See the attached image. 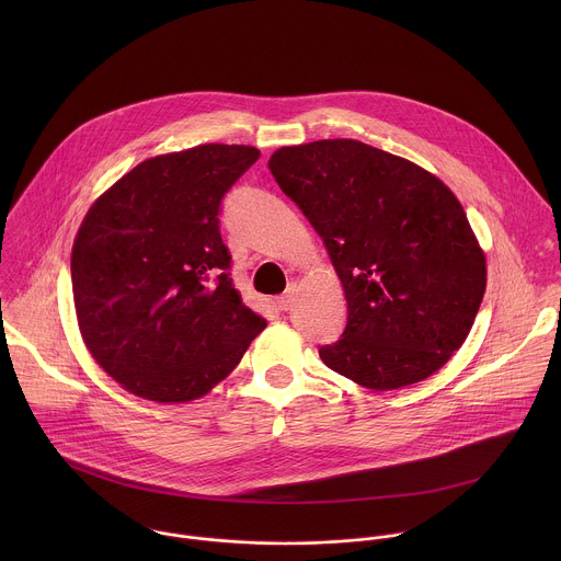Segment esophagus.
I'll return each mask as SVG.
<instances>
[{
    "instance_id": "obj_1",
    "label": "esophagus",
    "mask_w": 561,
    "mask_h": 561,
    "mask_svg": "<svg viewBox=\"0 0 561 561\" xmlns=\"http://www.w3.org/2000/svg\"><path fill=\"white\" fill-rule=\"evenodd\" d=\"M296 285H291L280 298H276V307H278V311H289L291 307H294V302H296Z\"/></svg>"
}]
</instances>
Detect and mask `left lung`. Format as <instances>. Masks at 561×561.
<instances>
[{
	"label": "left lung",
	"mask_w": 561,
	"mask_h": 561,
	"mask_svg": "<svg viewBox=\"0 0 561 561\" xmlns=\"http://www.w3.org/2000/svg\"><path fill=\"white\" fill-rule=\"evenodd\" d=\"M267 165L345 291V330L320 347L325 367L374 391L438 371L469 336L485 291V256L454 192L358 140L283 147Z\"/></svg>",
	"instance_id": "obj_1"
}]
</instances>
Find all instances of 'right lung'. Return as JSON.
Here are the masks:
<instances>
[{
	"mask_svg": "<svg viewBox=\"0 0 561 561\" xmlns=\"http://www.w3.org/2000/svg\"><path fill=\"white\" fill-rule=\"evenodd\" d=\"M256 160L243 145L158 156L88 209L71 252L78 323L92 358L129 393L203 398L265 328L231 280L218 218Z\"/></svg>",
	"mask_w": 561,
	"mask_h": 561,
	"instance_id": "1",
	"label": "right lung"
}]
</instances>
